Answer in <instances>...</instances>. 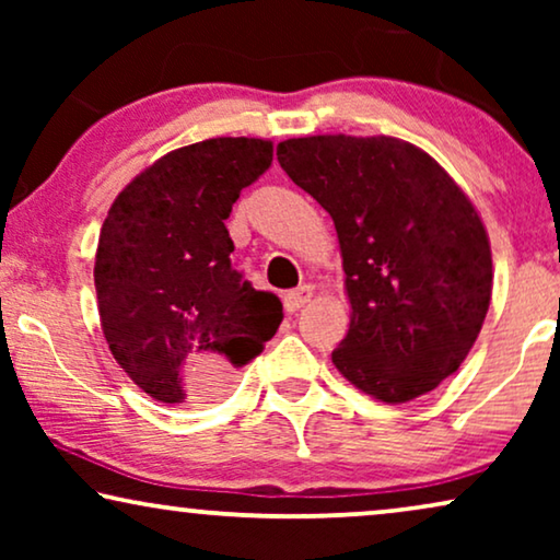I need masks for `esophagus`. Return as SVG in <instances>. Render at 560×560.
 <instances>
[{"label":"esophagus","mask_w":560,"mask_h":560,"mask_svg":"<svg viewBox=\"0 0 560 560\" xmlns=\"http://www.w3.org/2000/svg\"><path fill=\"white\" fill-rule=\"evenodd\" d=\"M313 298V288L311 285H301L295 290H288L285 295H282V305H285L288 313H295L298 308H303L305 303H308Z\"/></svg>","instance_id":"obj_1"}]
</instances>
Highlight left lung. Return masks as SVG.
I'll return each instance as SVG.
<instances>
[{"label": "left lung", "mask_w": 560, "mask_h": 560, "mask_svg": "<svg viewBox=\"0 0 560 560\" xmlns=\"http://www.w3.org/2000/svg\"><path fill=\"white\" fill-rule=\"evenodd\" d=\"M278 160L339 234L351 324L336 370L382 402L431 393L462 366L489 311L492 252L477 209L397 137H295Z\"/></svg>", "instance_id": "left-lung-1"}]
</instances>
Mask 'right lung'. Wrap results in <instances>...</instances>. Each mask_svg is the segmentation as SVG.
I'll return each instance as SVG.
<instances>
[{
    "label": "right lung",
    "instance_id": "add662e5",
    "mask_svg": "<svg viewBox=\"0 0 560 560\" xmlns=\"http://www.w3.org/2000/svg\"><path fill=\"white\" fill-rule=\"evenodd\" d=\"M272 165V142L217 137L167 152L114 198L94 282L114 359L160 402L211 397L262 351L282 320L278 295L232 262L224 221Z\"/></svg>",
    "mask_w": 560,
    "mask_h": 560
}]
</instances>
